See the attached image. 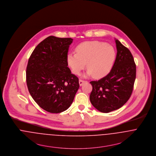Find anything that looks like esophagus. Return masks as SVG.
<instances>
[{
    "label": "esophagus",
    "instance_id": "esophagus-1",
    "mask_svg": "<svg viewBox=\"0 0 156 156\" xmlns=\"http://www.w3.org/2000/svg\"><path fill=\"white\" fill-rule=\"evenodd\" d=\"M86 81H84V80H80V81H79V84H80V86H81L84 83H85Z\"/></svg>",
    "mask_w": 156,
    "mask_h": 156
}]
</instances>
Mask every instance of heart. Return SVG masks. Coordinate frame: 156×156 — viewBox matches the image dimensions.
<instances>
[{
  "mask_svg": "<svg viewBox=\"0 0 156 156\" xmlns=\"http://www.w3.org/2000/svg\"><path fill=\"white\" fill-rule=\"evenodd\" d=\"M75 52L67 55V62L73 73L79 75L86 67L87 75L94 78L106 76L112 69L116 57L114 47L98 41H86L78 45Z\"/></svg>",
  "mask_w": 156,
  "mask_h": 156,
  "instance_id": "heart-1",
  "label": "heart"
}]
</instances>
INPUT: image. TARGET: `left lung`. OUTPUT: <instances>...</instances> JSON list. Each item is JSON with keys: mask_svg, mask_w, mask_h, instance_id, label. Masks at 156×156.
Returning <instances> with one entry per match:
<instances>
[{"mask_svg": "<svg viewBox=\"0 0 156 156\" xmlns=\"http://www.w3.org/2000/svg\"><path fill=\"white\" fill-rule=\"evenodd\" d=\"M117 56L110 72L93 87L90 100L98 111L108 113L122 107L129 99L136 79V65L129 50L115 39Z\"/></svg>", "mask_w": 156, "mask_h": 156, "instance_id": "obj_1", "label": "left lung"}]
</instances>
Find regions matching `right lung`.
<instances>
[{
  "label": "right lung",
  "mask_w": 156,
  "mask_h": 156,
  "mask_svg": "<svg viewBox=\"0 0 156 156\" xmlns=\"http://www.w3.org/2000/svg\"><path fill=\"white\" fill-rule=\"evenodd\" d=\"M73 39L50 36L32 53L26 68L29 91L41 108L51 113L66 111L80 87L68 67L67 55Z\"/></svg>",
  "instance_id": "1"
}]
</instances>
